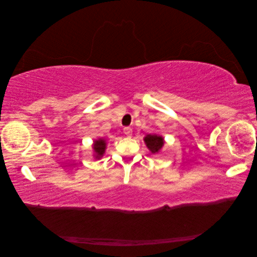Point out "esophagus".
Segmentation results:
<instances>
[{"instance_id":"1","label":"esophagus","mask_w":257,"mask_h":257,"mask_svg":"<svg viewBox=\"0 0 257 257\" xmlns=\"http://www.w3.org/2000/svg\"><path fill=\"white\" fill-rule=\"evenodd\" d=\"M124 134H125L126 136H132V133H133V130H132L131 127H124Z\"/></svg>"}]
</instances>
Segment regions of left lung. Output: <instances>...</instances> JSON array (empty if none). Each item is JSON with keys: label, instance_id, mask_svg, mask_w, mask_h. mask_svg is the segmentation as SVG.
Returning <instances> with one entry per match:
<instances>
[{"label": "left lung", "instance_id": "8db88e82", "mask_svg": "<svg viewBox=\"0 0 257 257\" xmlns=\"http://www.w3.org/2000/svg\"><path fill=\"white\" fill-rule=\"evenodd\" d=\"M144 142L152 154H158L165 145L164 137L158 134H148L144 137Z\"/></svg>", "mask_w": 257, "mask_h": 257}]
</instances>
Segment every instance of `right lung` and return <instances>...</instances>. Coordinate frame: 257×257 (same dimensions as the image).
Returning a JSON list of instances; mask_svg holds the SVG:
<instances>
[{
  "mask_svg": "<svg viewBox=\"0 0 257 257\" xmlns=\"http://www.w3.org/2000/svg\"><path fill=\"white\" fill-rule=\"evenodd\" d=\"M107 148V143L105 138H97L93 141L92 150H93V158L99 160L105 154Z\"/></svg>",
  "mask_w": 257,
  "mask_h": 257,
  "instance_id": "add662e5",
  "label": "right lung"
}]
</instances>
